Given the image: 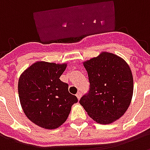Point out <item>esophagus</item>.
Segmentation results:
<instances>
[{"label":"esophagus","instance_id":"1","mask_svg":"<svg viewBox=\"0 0 150 150\" xmlns=\"http://www.w3.org/2000/svg\"><path fill=\"white\" fill-rule=\"evenodd\" d=\"M81 96H82V93L80 92V91H79L78 93L76 94V96H77V98H78V100H79V99L81 98Z\"/></svg>","mask_w":150,"mask_h":150}]
</instances>
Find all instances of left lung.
Returning a JSON list of instances; mask_svg holds the SVG:
<instances>
[{
  "label": "left lung",
  "instance_id": "left-lung-1",
  "mask_svg": "<svg viewBox=\"0 0 150 150\" xmlns=\"http://www.w3.org/2000/svg\"><path fill=\"white\" fill-rule=\"evenodd\" d=\"M90 90L79 104L96 122L108 125L125 114L133 93V78L128 63L108 52L83 62Z\"/></svg>",
  "mask_w": 150,
  "mask_h": 150
}]
</instances>
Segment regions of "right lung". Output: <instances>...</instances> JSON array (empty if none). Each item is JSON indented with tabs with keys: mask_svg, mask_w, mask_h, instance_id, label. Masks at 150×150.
I'll return each instance as SVG.
<instances>
[{
	"mask_svg": "<svg viewBox=\"0 0 150 150\" xmlns=\"http://www.w3.org/2000/svg\"><path fill=\"white\" fill-rule=\"evenodd\" d=\"M67 63L38 61L28 67L18 80V95L27 118L46 129L59 128L68 117L77 97L59 78Z\"/></svg>",
	"mask_w": 150,
	"mask_h": 150,
	"instance_id": "right-lung-1",
	"label": "right lung"
}]
</instances>
